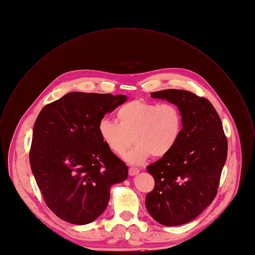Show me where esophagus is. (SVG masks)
<instances>
[{
    "label": "esophagus",
    "instance_id": "obj_1",
    "mask_svg": "<svg viewBox=\"0 0 255 255\" xmlns=\"http://www.w3.org/2000/svg\"><path fill=\"white\" fill-rule=\"evenodd\" d=\"M139 173V169H137V168H134V167H130L129 169H128V174L130 175V176H134V175H137Z\"/></svg>",
    "mask_w": 255,
    "mask_h": 255
}]
</instances>
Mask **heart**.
<instances>
[{"label": "heart", "mask_w": 255, "mask_h": 255, "mask_svg": "<svg viewBox=\"0 0 255 255\" xmlns=\"http://www.w3.org/2000/svg\"><path fill=\"white\" fill-rule=\"evenodd\" d=\"M117 123L102 119L98 131L102 141L115 154L122 155L132 141L134 146L125 155L130 164H142L148 157L168 154L177 144L183 128L178 106L145 100H133L116 111Z\"/></svg>", "instance_id": "obj_1"}]
</instances>
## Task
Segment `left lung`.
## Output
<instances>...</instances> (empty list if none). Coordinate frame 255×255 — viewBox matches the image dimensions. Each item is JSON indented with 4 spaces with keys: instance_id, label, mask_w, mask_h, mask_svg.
Wrapping results in <instances>:
<instances>
[{
    "instance_id": "8db88e82",
    "label": "left lung",
    "mask_w": 255,
    "mask_h": 255,
    "mask_svg": "<svg viewBox=\"0 0 255 255\" xmlns=\"http://www.w3.org/2000/svg\"><path fill=\"white\" fill-rule=\"evenodd\" d=\"M179 107L183 128L168 154L146 167L155 185L145 207L159 224L173 227L197 218L215 199L228 155V140L214 106L204 97L168 89L150 94Z\"/></svg>"
}]
</instances>
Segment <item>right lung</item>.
Listing matches in <instances>:
<instances>
[{
  "label": "right lung",
  "instance_id": "right-lung-1",
  "mask_svg": "<svg viewBox=\"0 0 255 255\" xmlns=\"http://www.w3.org/2000/svg\"><path fill=\"white\" fill-rule=\"evenodd\" d=\"M125 95L71 92L46 105L33 127L29 162L47 207L74 225L95 221L128 166L102 141L99 122Z\"/></svg>",
  "mask_w": 255,
  "mask_h": 255
}]
</instances>
